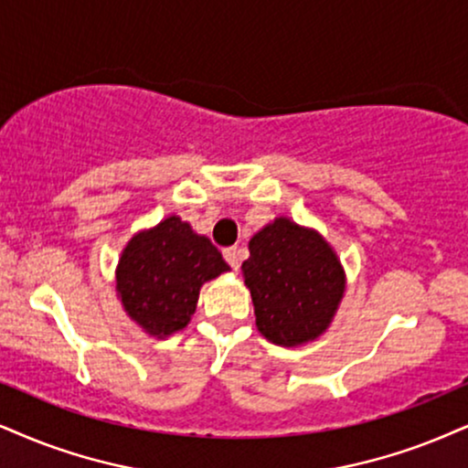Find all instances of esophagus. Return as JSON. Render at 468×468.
<instances>
[{
	"label": "esophagus",
	"instance_id": "1",
	"mask_svg": "<svg viewBox=\"0 0 468 468\" xmlns=\"http://www.w3.org/2000/svg\"><path fill=\"white\" fill-rule=\"evenodd\" d=\"M222 254H224V259H227V263L230 265V268H233V270L239 268V250H238V248H235V246L224 248Z\"/></svg>",
	"mask_w": 468,
	"mask_h": 468
}]
</instances>
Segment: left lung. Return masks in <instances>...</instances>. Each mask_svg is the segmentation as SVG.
Returning <instances> with one entry per match:
<instances>
[{
	"mask_svg": "<svg viewBox=\"0 0 468 468\" xmlns=\"http://www.w3.org/2000/svg\"><path fill=\"white\" fill-rule=\"evenodd\" d=\"M241 263L257 328L282 347L303 346L326 333L346 292L343 265L317 230L276 218L248 244Z\"/></svg>",
	"mask_w": 468,
	"mask_h": 468,
	"instance_id": "8db88e82",
	"label": "left lung"
}]
</instances>
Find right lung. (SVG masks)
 <instances>
[{
  "label": "right lung",
  "instance_id": "1",
  "mask_svg": "<svg viewBox=\"0 0 468 468\" xmlns=\"http://www.w3.org/2000/svg\"><path fill=\"white\" fill-rule=\"evenodd\" d=\"M229 270L209 238L170 216L127 241L118 259L116 292L127 315L146 335L164 339L190 324L200 287Z\"/></svg>",
  "mask_w": 468,
  "mask_h": 468
}]
</instances>
